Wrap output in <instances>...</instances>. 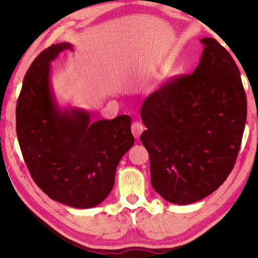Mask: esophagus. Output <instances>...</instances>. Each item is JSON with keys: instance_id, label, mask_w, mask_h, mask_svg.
I'll use <instances>...</instances> for the list:
<instances>
[{"instance_id": "34e87169", "label": "esophagus", "mask_w": 258, "mask_h": 258, "mask_svg": "<svg viewBox=\"0 0 258 258\" xmlns=\"http://www.w3.org/2000/svg\"><path fill=\"white\" fill-rule=\"evenodd\" d=\"M131 130H132V133L134 135V138L140 139L141 134L143 133V131H144V126H143V124L140 123V122H134L132 124V126H131Z\"/></svg>"}]
</instances>
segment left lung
I'll list each match as a JSON object with an SVG mask.
<instances>
[{
    "label": "left lung",
    "instance_id": "1",
    "mask_svg": "<svg viewBox=\"0 0 258 258\" xmlns=\"http://www.w3.org/2000/svg\"><path fill=\"white\" fill-rule=\"evenodd\" d=\"M200 64L145 98L141 142L151 182L164 200L187 205L212 194L232 172L247 104L240 73L225 48L205 37Z\"/></svg>",
    "mask_w": 258,
    "mask_h": 258
}]
</instances>
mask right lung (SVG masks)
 <instances>
[{
    "mask_svg": "<svg viewBox=\"0 0 258 258\" xmlns=\"http://www.w3.org/2000/svg\"><path fill=\"white\" fill-rule=\"evenodd\" d=\"M69 48L70 43L53 44L27 70L16 104V133L38 187L64 205L91 208L111 193L118 163L134 138L128 115L92 123L84 109L57 105L51 62Z\"/></svg>",
    "mask_w": 258,
    "mask_h": 258,
    "instance_id": "1",
    "label": "right lung"
}]
</instances>
